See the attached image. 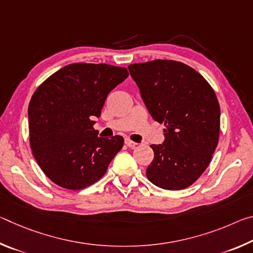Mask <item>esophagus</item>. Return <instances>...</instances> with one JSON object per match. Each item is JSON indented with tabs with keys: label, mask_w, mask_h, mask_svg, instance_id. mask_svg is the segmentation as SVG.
Returning <instances> with one entry per match:
<instances>
[{
	"label": "esophagus",
	"mask_w": 253,
	"mask_h": 253,
	"mask_svg": "<svg viewBox=\"0 0 253 253\" xmlns=\"http://www.w3.org/2000/svg\"><path fill=\"white\" fill-rule=\"evenodd\" d=\"M125 144L127 145L128 147H134V146H136V145H137V143L132 142V140L129 139V138H126V139H125Z\"/></svg>",
	"instance_id": "obj_1"
}]
</instances>
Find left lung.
Returning <instances> with one entry per match:
<instances>
[{"instance_id": "obj_1", "label": "left lung", "mask_w": 253, "mask_h": 253, "mask_svg": "<svg viewBox=\"0 0 253 253\" xmlns=\"http://www.w3.org/2000/svg\"><path fill=\"white\" fill-rule=\"evenodd\" d=\"M128 70L151 116L165 126L163 144L151 145L147 178L164 190L188 187L207 169L219 143L215 92L193 68L173 60L134 63Z\"/></svg>"}]
</instances>
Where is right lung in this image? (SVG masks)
<instances>
[{
  "mask_svg": "<svg viewBox=\"0 0 253 253\" xmlns=\"http://www.w3.org/2000/svg\"><path fill=\"white\" fill-rule=\"evenodd\" d=\"M128 77L126 68L105 63H72L42 83L29 104L30 146L51 181L81 190L104 176L124 138L98 136L108 93Z\"/></svg>",
  "mask_w": 253,
  "mask_h": 253,
  "instance_id": "right-lung-1",
  "label": "right lung"
}]
</instances>
